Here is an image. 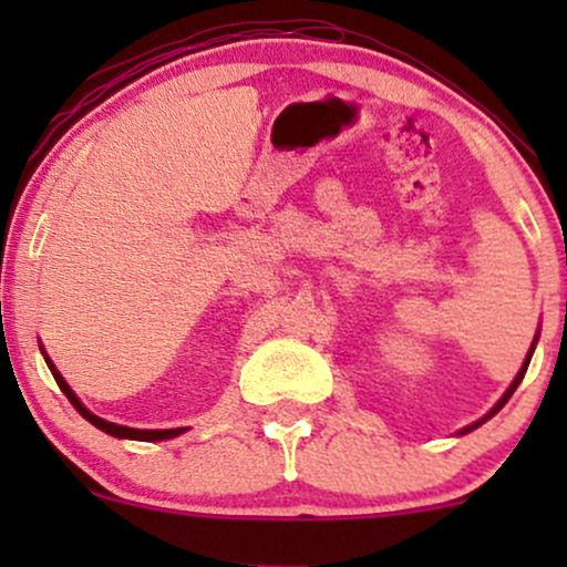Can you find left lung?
<instances>
[{"instance_id":"1","label":"left lung","mask_w":567,"mask_h":567,"mask_svg":"<svg viewBox=\"0 0 567 567\" xmlns=\"http://www.w3.org/2000/svg\"><path fill=\"white\" fill-rule=\"evenodd\" d=\"M536 341H538V333H536V338H533V343H530V351H528V357H525L523 368H519V373H517V375H514L512 386H509V389H506V392H504V396H501V400L496 402V408H493V410H491V413H487V415H485V419H480V421H477V424L466 426V429H464V434H466V432H472V429H477L480 424H485V421H487V419H491V415H496V413H498V410H501V408H504V405H506V402H509V396L514 394V389H517V386H519V381H523V379H525V370H528V365H530V357H533V349H536Z\"/></svg>"}]
</instances>
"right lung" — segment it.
<instances>
[{
  "mask_svg": "<svg viewBox=\"0 0 567 567\" xmlns=\"http://www.w3.org/2000/svg\"><path fill=\"white\" fill-rule=\"evenodd\" d=\"M42 354H44V349H42ZM44 362H48V368L53 370V379L58 381V386H61V392L69 396V402H71V405H74L76 410H80V415H84V419H87L90 424H93V426L101 429V432L112 434V437H120V440H141V442H159V440H171V437H178V434H184V432H186V429H130V426L112 424V421H103V419H97V415H93V413H90L87 408L82 405V402H80V396H76L74 392H71V386H69L66 381H63V375L58 373L55 365H53V360H50L48 354H44Z\"/></svg>",
  "mask_w": 567,
  "mask_h": 567,
  "instance_id": "obj_1",
  "label": "right lung"
}]
</instances>
